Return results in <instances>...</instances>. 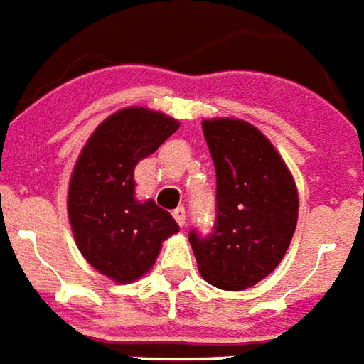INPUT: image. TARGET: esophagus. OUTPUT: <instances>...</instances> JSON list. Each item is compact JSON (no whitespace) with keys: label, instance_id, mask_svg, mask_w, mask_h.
Masks as SVG:
<instances>
[{"label":"esophagus","instance_id":"34e87169","mask_svg":"<svg viewBox=\"0 0 364 364\" xmlns=\"http://www.w3.org/2000/svg\"><path fill=\"white\" fill-rule=\"evenodd\" d=\"M172 215H174V219H176V223L180 228L186 225V210L184 208H176V210L172 211Z\"/></svg>","mask_w":364,"mask_h":364}]
</instances>
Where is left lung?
<instances>
[{
	"label": "left lung",
	"mask_w": 364,
	"mask_h": 364,
	"mask_svg": "<svg viewBox=\"0 0 364 364\" xmlns=\"http://www.w3.org/2000/svg\"><path fill=\"white\" fill-rule=\"evenodd\" d=\"M215 166V223L190 231L198 270L221 290H245L269 277L286 255L298 221V190L267 136L241 119H205Z\"/></svg>",
	"instance_id": "8db88e82"
}]
</instances>
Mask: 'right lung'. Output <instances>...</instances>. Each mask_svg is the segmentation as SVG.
Instances as JSON below:
<instances>
[{"mask_svg":"<svg viewBox=\"0 0 364 364\" xmlns=\"http://www.w3.org/2000/svg\"><path fill=\"white\" fill-rule=\"evenodd\" d=\"M180 123L146 107H127L100 123L82 149L68 188V218L84 259L127 284L154 264L178 223L153 200H135L133 172Z\"/></svg>","mask_w":364,"mask_h":364,"instance_id":"add662e5","label":"right lung"}]
</instances>
